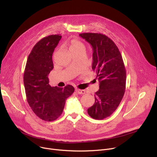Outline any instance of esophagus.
Segmentation results:
<instances>
[{"label": "esophagus", "instance_id": "1", "mask_svg": "<svg viewBox=\"0 0 157 157\" xmlns=\"http://www.w3.org/2000/svg\"><path fill=\"white\" fill-rule=\"evenodd\" d=\"M76 92L78 94H85V90H80V89H76Z\"/></svg>", "mask_w": 157, "mask_h": 157}]
</instances>
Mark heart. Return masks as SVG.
I'll list each match as a JSON object with an SVG mask.
<instances>
[{
    "mask_svg": "<svg viewBox=\"0 0 157 157\" xmlns=\"http://www.w3.org/2000/svg\"><path fill=\"white\" fill-rule=\"evenodd\" d=\"M69 48L71 52L74 54L80 51H85V45L78 39H72L69 43Z\"/></svg>",
    "mask_w": 157,
    "mask_h": 157,
    "instance_id": "1",
    "label": "heart"
}]
</instances>
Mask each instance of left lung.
Returning <instances> with one entry per match:
<instances>
[{"label": "left lung", "instance_id": "left-lung-1", "mask_svg": "<svg viewBox=\"0 0 157 157\" xmlns=\"http://www.w3.org/2000/svg\"><path fill=\"white\" fill-rule=\"evenodd\" d=\"M93 48L92 70L99 81L95 103L87 110L94 119L110 117L121 102L125 92L126 70L117 46L108 36L98 33H82Z\"/></svg>", "mask_w": 157, "mask_h": 157}]
</instances>
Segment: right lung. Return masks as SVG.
<instances>
[{"label":"right lung","mask_w":157,"mask_h":157,"mask_svg":"<svg viewBox=\"0 0 157 157\" xmlns=\"http://www.w3.org/2000/svg\"><path fill=\"white\" fill-rule=\"evenodd\" d=\"M60 34L46 36L35 44L29 55L23 74L27 101L41 120L52 121L62 114L65 101L74 92L72 85L52 87L48 74L53 69L52 55Z\"/></svg>","instance_id":"1"}]
</instances>
